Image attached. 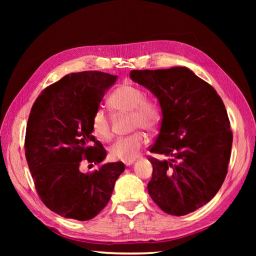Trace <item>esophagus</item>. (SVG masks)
I'll use <instances>...</instances> for the list:
<instances>
[{"instance_id": "1", "label": "esophagus", "mask_w": 256, "mask_h": 256, "mask_svg": "<svg viewBox=\"0 0 256 256\" xmlns=\"http://www.w3.org/2000/svg\"><path fill=\"white\" fill-rule=\"evenodd\" d=\"M134 162V160H131V161H125V162H124V164H125L126 166H129L132 164Z\"/></svg>"}]
</instances>
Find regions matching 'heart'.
Returning <instances> with one entry per match:
<instances>
[{
	"label": "heart",
	"mask_w": 256,
	"mask_h": 256,
	"mask_svg": "<svg viewBox=\"0 0 256 256\" xmlns=\"http://www.w3.org/2000/svg\"><path fill=\"white\" fill-rule=\"evenodd\" d=\"M144 92L132 85H120L109 98V104L118 112H131L130 127L132 130L145 129L152 131L159 125L161 114L158 106L146 102ZM92 131L102 141L112 136L110 120L102 109H98L92 116ZM147 142V136L142 131H136L127 136L118 138L110 148V156L114 160H134L142 147Z\"/></svg>",
	"instance_id": "b5f03b06"
}]
</instances>
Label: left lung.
<instances>
[{"instance_id": "1", "label": "left lung", "mask_w": 256, "mask_h": 256, "mask_svg": "<svg viewBox=\"0 0 256 256\" xmlns=\"http://www.w3.org/2000/svg\"><path fill=\"white\" fill-rule=\"evenodd\" d=\"M130 78L158 99L162 111L150 152L168 159H150V196L168 214H188L207 204L226 180L233 143L226 106L187 67L132 70Z\"/></svg>"}]
</instances>
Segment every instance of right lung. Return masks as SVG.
Segmentation results:
<instances>
[{"label": "right lung", "mask_w": 256, "mask_h": 256, "mask_svg": "<svg viewBox=\"0 0 256 256\" xmlns=\"http://www.w3.org/2000/svg\"><path fill=\"white\" fill-rule=\"evenodd\" d=\"M118 80L102 72L67 74L38 96L26 134V157L35 188L50 210L79 221L96 216L109 203L122 162L82 173L81 162L99 164L106 156L92 136V116Z\"/></svg>", "instance_id": "1"}]
</instances>
